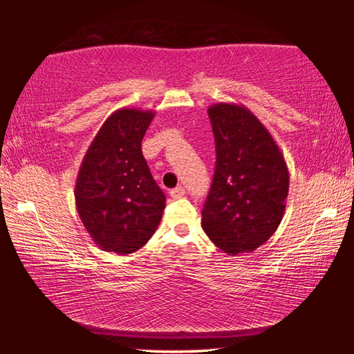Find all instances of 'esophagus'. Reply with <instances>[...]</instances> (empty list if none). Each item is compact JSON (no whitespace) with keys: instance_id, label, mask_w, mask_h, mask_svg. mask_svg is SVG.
I'll return each mask as SVG.
<instances>
[{"instance_id":"1","label":"esophagus","mask_w":354,"mask_h":354,"mask_svg":"<svg viewBox=\"0 0 354 354\" xmlns=\"http://www.w3.org/2000/svg\"><path fill=\"white\" fill-rule=\"evenodd\" d=\"M185 195V189L184 187H181V185H178L176 189H173L171 192H170V196L171 198H183V196Z\"/></svg>"}]
</instances>
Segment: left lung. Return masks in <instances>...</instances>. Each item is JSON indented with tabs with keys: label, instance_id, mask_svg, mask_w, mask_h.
Segmentation results:
<instances>
[{
	"label": "left lung",
	"instance_id": "obj_1",
	"mask_svg": "<svg viewBox=\"0 0 354 354\" xmlns=\"http://www.w3.org/2000/svg\"><path fill=\"white\" fill-rule=\"evenodd\" d=\"M207 112L217 162L201 226L225 253H248L266 243L284 217L289 169L270 131L248 107L220 101Z\"/></svg>",
	"mask_w": 354,
	"mask_h": 354
}]
</instances>
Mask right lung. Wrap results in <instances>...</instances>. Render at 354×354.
<instances>
[{"instance_id":"right-lung-1","label":"right lung","mask_w":354,"mask_h":354,"mask_svg":"<svg viewBox=\"0 0 354 354\" xmlns=\"http://www.w3.org/2000/svg\"><path fill=\"white\" fill-rule=\"evenodd\" d=\"M156 112L122 107L101 124L75 184L76 211L101 250L131 254L158 230L165 195L149 173L142 139Z\"/></svg>"}]
</instances>
